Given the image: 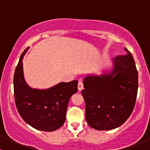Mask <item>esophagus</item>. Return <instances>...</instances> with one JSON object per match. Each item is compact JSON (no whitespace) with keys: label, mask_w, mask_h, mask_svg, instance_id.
<instances>
[{"label":"esophagus","mask_w":150,"mask_h":150,"mask_svg":"<svg viewBox=\"0 0 150 150\" xmlns=\"http://www.w3.org/2000/svg\"><path fill=\"white\" fill-rule=\"evenodd\" d=\"M78 91H82V89L83 88V83L81 82V81L78 83Z\"/></svg>","instance_id":"obj_1"}]
</instances>
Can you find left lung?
<instances>
[{"instance_id": "obj_1", "label": "left lung", "mask_w": 150, "mask_h": 150, "mask_svg": "<svg viewBox=\"0 0 150 150\" xmlns=\"http://www.w3.org/2000/svg\"><path fill=\"white\" fill-rule=\"evenodd\" d=\"M112 59L111 69L100 75L87 74L82 95L86 119L94 129L108 131L120 126L132 113L138 91V72L131 53Z\"/></svg>"}]
</instances>
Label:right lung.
Segmentation results:
<instances>
[{"label":"right lung","mask_w":150,"mask_h":150,"mask_svg":"<svg viewBox=\"0 0 150 150\" xmlns=\"http://www.w3.org/2000/svg\"><path fill=\"white\" fill-rule=\"evenodd\" d=\"M28 49L29 47L21 55L13 76L16 109L22 118L33 128L54 131L65 122L69 99L78 91V81L59 83L46 89L30 87L25 81L22 62Z\"/></svg>","instance_id":"add662e5"}]
</instances>
